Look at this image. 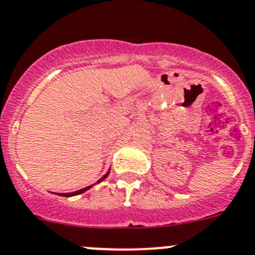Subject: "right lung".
Returning <instances> with one entry per match:
<instances>
[{"label": "right lung", "mask_w": 255, "mask_h": 255, "mask_svg": "<svg viewBox=\"0 0 255 255\" xmlns=\"http://www.w3.org/2000/svg\"><path fill=\"white\" fill-rule=\"evenodd\" d=\"M108 174H109V171H108L107 174H105L104 176H103V178H100L99 180H98V182L96 183H100V182H103V180H104L105 178H107L108 176ZM91 188V185H89V187H86V188H82V189H80V190H76V192H72V193H59L58 196H63V197H72V196H77V194H81V193H84V192H86V190L88 189H90Z\"/></svg>", "instance_id": "add662e5"}]
</instances>
